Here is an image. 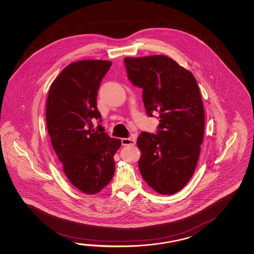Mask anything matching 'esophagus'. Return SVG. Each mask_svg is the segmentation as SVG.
I'll return each instance as SVG.
<instances>
[{
  "label": "esophagus",
  "mask_w": 254,
  "mask_h": 254,
  "mask_svg": "<svg viewBox=\"0 0 254 254\" xmlns=\"http://www.w3.org/2000/svg\"><path fill=\"white\" fill-rule=\"evenodd\" d=\"M121 142L123 146L134 145L135 144V136H132L130 138H122Z\"/></svg>",
  "instance_id": "obj_1"
}]
</instances>
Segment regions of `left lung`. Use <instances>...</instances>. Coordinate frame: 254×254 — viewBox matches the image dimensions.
<instances>
[{
	"label": "left lung",
	"instance_id": "obj_1",
	"mask_svg": "<svg viewBox=\"0 0 254 254\" xmlns=\"http://www.w3.org/2000/svg\"><path fill=\"white\" fill-rule=\"evenodd\" d=\"M128 78L142 88L148 115L159 113L157 134L141 132V176L155 191L173 195L194 175L204 133V110L194 75L163 55L125 58Z\"/></svg>",
	"mask_w": 254,
	"mask_h": 254
}]
</instances>
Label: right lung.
<instances>
[{
	"label": "right lung",
	"mask_w": 254,
	"mask_h": 254,
	"mask_svg": "<svg viewBox=\"0 0 254 254\" xmlns=\"http://www.w3.org/2000/svg\"><path fill=\"white\" fill-rule=\"evenodd\" d=\"M112 65L107 60L71 63L50 85L46 104L48 133L69 182L87 195L108 185L115 172L114 155L121 146L92 120H100L96 96Z\"/></svg>",
	"instance_id": "obj_1"
}]
</instances>
